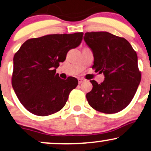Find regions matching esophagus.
<instances>
[{"label":"esophagus","mask_w":151,"mask_h":151,"mask_svg":"<svg viewBox=\"0 0 151 151\" xmlns=\"http://www.w3.org/2000/svg\"><path fill=\"white\" fill-rule=\"evenodd\" d=\"M84 82H85V80L84 79V78H78V83H79V84L83 83Z\"/></svg>","instance_id":"1"}]
</instances>
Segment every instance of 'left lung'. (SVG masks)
<instances>
[{
  "label": "left lung",
  "mask_w": 151,
  "mask_h": 151,
  "mask_svg": "<svg viewBox=\"0 0 151 151\" xmlns=\"http://www.w3.org/2000/svg\"><path fill=\"white\" fill-rule=\"evenodd\" d=\"M84 40L92 51V68L105 76L101 84L90 80L88 103L101 112H119L129 105L140 83L137 55L126 39L107 32H86Z\"/></svg>",
  "instance_id": "8db88e82"
}]
</instances>
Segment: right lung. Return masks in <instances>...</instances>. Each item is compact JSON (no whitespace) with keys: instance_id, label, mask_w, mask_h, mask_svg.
Listing matches in <instances>:
<instances>
[{"instance_id":"right-lung-1","label":"right lung","mask_w":151,"mask_h":151,"mask_svg":"<svg viewBox=\"0 0 151 151\" xmlns=\"http://www.w3.org/2000/svg\"><path fill=\"white\" fill-rule=\"evenodd\" d=\"M83 36V32H76L30 39L14 55L12 85L19 101L32 114L48 116L65 105L78 81L74 77L61 79L56 68L68 50L79 46Z\"/></svg>"}]
</instances>
